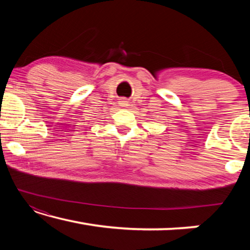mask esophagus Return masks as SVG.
<instances>
[{"label": "esophagus", "mask_w": 250, "mask_h": 250, "mask_svg": "<svg viewBox=\"0 0 250 250\" xmlns=\"http://www.w3.org/2000/svg\"><path fill=\"white\" fill-rule=\"evenodd\" d=\"M120 105L121 107H126V105H128V101H126L125 99H122L120 101Z\"/></svg>", "instance_id": "esophagus-1"}]
</instances>
